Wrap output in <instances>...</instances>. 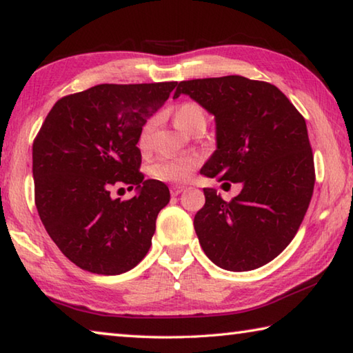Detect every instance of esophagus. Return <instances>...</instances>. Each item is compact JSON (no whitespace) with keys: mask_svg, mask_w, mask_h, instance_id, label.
Listing matches in <instances>:
<instances>
[{"mask_svg":"<svg viewBox=\"0 0 353 353\" xmlns=\"http://www.w3.org/2000/svg\"><path fill=\"white\" fill-rule=\"evenodd\" d=\"M183 190H185V187H182V185H172V187L170 188V193H171V196H177V194H181Z\"/></svg>","mask_w":353,"mask_h":353,"instance_id":"esophagus-1","label":"esophagus"}]
</instances>
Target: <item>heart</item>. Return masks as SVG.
Listing matches in <instances>:
<instances>
[{"mask_svg":"<svg viewBox=\"0 0 353 353\" xmlns=\"http://www.w3.org/2000/svg\"><path fill=\"white\" fill-rule=\"evenodd\" d=\"M174 123L179 129L185 130V132H191L201 124H205V113L202 107L196 103H183L174 110ZM154 130V121L149 119L141 128L139 135V148L141 151L151 146ZM201 165V157L198 154H185L179 155V157H162L157 162H154L149 168L151 176L159 179L163 182H187L198 166Z\"/></svg>","mask_w":353,"mask_h":353,"instance_id":"b5f03b06","label":"heart"}]
</instances>
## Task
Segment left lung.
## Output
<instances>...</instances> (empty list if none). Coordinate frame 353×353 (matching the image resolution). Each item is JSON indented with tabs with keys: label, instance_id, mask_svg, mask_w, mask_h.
Masks as SVG:
<instances>
[{
	"label": "left lung",
	"instance_id": "left-lung-1",
	"mask_svg": "<svg viewBox=\"0 0 353 353\" xmlns=\"http://www.w3.org/2000/svg\"><path fill=\"white\" fill-rule=\"evenodd\" d=\"M182 93L216 119L218 148L201 174L243 185L232 201L204 188L196 235L223 270H256L291 243L312 201L316 174L305 119L276 85L243 76L182 81L174 98Z\"/></svg>",
	"mask_w": 353,
	"mask_h": 353
}]
</instances>
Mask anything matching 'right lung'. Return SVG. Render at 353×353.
Returning a JSON list of instances; mask_svg holds the SVG:
<instances>
[{"label": "right lung", "instance_id": "1", "mask_svg": "<svg viewBox=\"0 0 353 353\" xmlns=\"http://www.w3.org/2000/svg\"><path fill=\"white\" fill-rule=\"evenodd\" d=\"M176 85L101 83L59 99L41 124L32 145L35 207L51 240L81 270L117 276L151 248L170 190L145 181L137 143ZM119 184L139 193L113 200L110 190Z\"/></svg>", "mask_w": 353, "mask_h": 353}]
</instances>
